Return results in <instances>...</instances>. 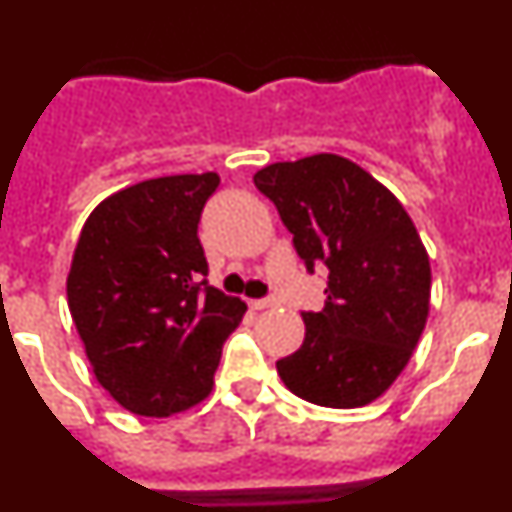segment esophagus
I'll return each mask as SVG.
<instances>
[{
	"mask_svg": "<svg viewBox=\"0 0 512 512\" xmlns=\"http://www.w3.org/2000/svg\"><path fill=\"white\" fill-rule=\"evenodd\" d=\"M248 305H251L253 310H266V307H274V300H251Z\"/></svg>",
	"mask_w": 512,
	"mask_h": 512,
	"instance_id": "obj_1",
	"label": "esophagus"
}]
</instances>
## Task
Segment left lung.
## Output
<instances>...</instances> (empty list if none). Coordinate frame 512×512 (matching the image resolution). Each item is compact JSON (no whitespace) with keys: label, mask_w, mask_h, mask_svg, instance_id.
Returning a JSON list of instances; mask_svg holds the SVG:
<instances>
[{"label":"left lung","mask_w":512,"mask_h":512,"mask_svg":"<svg viewBox=\"0 0 512 512\" xmlns=\"http://www.w3.org/2000/svg\"><path fill=\"white\" fill-rule=\"evenodd\" d=\"M307 271L328 266L325 307L302 312L305 341L277 361L282 382L323 408L369 405L402 374L431 307V261L390 189L336 153L253 174Z\"/></svg>","instance_id":"obj_1"}]
</instances>
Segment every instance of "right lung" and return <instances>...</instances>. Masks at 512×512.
Returning <instances> with one entry per match:
<instances>
[{
	"mask_svg": "<svg viewBox=\"0 0 512 512\" xmlns=\"http://www.w3.org/2000/svg\"><path fill=\"white\" fill-rule=\"evenodd\" d=\"M217 184L215 171L148 179L99 202L81 228L71 318L97 382L135 415L166 418L205 400L246 312L205 279L197 225Z\"/></svg>",
	"mask_w": 512,
	"mask_h": 512,
	"instance_id": "1",
	"label": "right lung"
}]
</instances>
